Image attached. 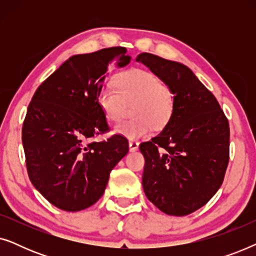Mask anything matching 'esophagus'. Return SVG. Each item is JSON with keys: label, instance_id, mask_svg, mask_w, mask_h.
Here are the masks:
<instances>
[{"label": "esophagus", "instance_id": "obj_1", "mask_svg": "<svg viewBox=\"0 0 256 256\" xmlns=\"http://www.w3.org/2000/svg\"><path fill=\"white\" fill-rule=\"evenodd\" d=\"M138 144L140 143L138 141H135V140H130V141H129V150H130L132 152H136V150L138 149Z\"/></svg>", "mask_w": 256, "mask_h": 256}]
</instances>
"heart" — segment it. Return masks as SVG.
<instances>
[{
	"mask_svg": "<svg viewBox=\"0 0 256 256\" xmlns=\"http://www.w3.org/2000/svg\"><path fill=\"white\" fill-rule=\"evenodd\" d=\"M99 106L104 118L110 122L120 121L127 102H134L135 118L118 124L115 134L127 138H138L150 132L154 127H163L174 110V96L162 80L144 70H130L118 79V86L107 82L100 90Z\"/></svg>",
	"mask_w": 256,
	"mask_h": 256,
	"instance_id": "heart-1",
	"label": "heart"
}]
</instances>
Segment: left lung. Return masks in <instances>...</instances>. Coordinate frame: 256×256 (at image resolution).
I'll list each match as a JSON object with an SVG mask.
<instances>
[{"label": "left lung", "instance_id": "1", "mask_svg": "<svg viewBox=\"0 0 256 256\" xmlns=\"http://www.w3.org/2000/svg\"><path fill=\"white\" fill-rule=\"evenodd\" d=\"M174 94V110L158 135L140 144L146 198L169 216H188L222 186L230 160V124L216 96L188 66L138 54Z\"/></svg>", "mask_w": 256, "mask_h": 256}]
</instances>
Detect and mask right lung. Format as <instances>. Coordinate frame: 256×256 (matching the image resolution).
<instances>
[{
  "mask_svg": "<svg viewBox=\"0 0 256 256\" xmlns=\"http://www.w3.org/2000/svg\"><path fill=\"white\" fill-rule=\"evenodd\" d=\"M126 48L76 54L34 92L22 128L28 174L56 208L82 211L99 200L113 168L127 155V138L113 135L99 106L100 90L110 68L130 62Z\"/></svg>",
  "mask_w": 256,
  "mask_h": 256,
  "instance_id": "1",
  "label": "right lung"
}]
</instances>
